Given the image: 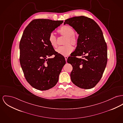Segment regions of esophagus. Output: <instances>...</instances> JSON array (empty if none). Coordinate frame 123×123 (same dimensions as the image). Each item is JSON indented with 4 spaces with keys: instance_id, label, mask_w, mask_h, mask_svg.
Wrapping results in <instances>:
<instances>
[{
    "instance_id": "1",
    "label": "esophagus",
    "mask_w": 123,
    "mask_h": 123,
    "mask_svg": "<svg viewBox=\"0 0 123 123\" xmlns=\"http://www.w3.org/2000/svg\"><path fill=\"white\" fill-rule=\"evenodd\" d=\"M65 59H66V61H67V59L68 58V57L67 56H65Z\"/></svg>"
}]
</instances>
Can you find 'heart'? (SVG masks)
<instances>
[{
  "instance_id": "obj_1",
  "label": "heart",
  "mask_w": 123,
  "mask_h": 123,
  "mask_svg": "<svg viewBox=\"0 0 123 123\" xmlns=\"http://www.w3.org/2000/svg\"><path fill=\"white\" fill-rule=\"evenodd\" d=\"M58 33L61 36L66 37L64 43V44L66 45L59 47L56 50V52L63 56H68L74 50V48L71 44L74 46H76L78 44V39L74 35V30L69 26H64L58 30ZM48 41L52 47H57V37L53 33L49 34L48 37Z\"/></svg>"
}]
</instances>
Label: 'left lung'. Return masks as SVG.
I'll list each match as a JSON object with an SVG mask.
<instances>
[{
  "label": "left lung",
  "mask_w": 123,
  "mask_h": 123,
  "mask_svg": "<svg viewBox=\"0 0 123 123\" xmlns=\"http://www.w3.org/2000/svg\"><path fill=\"white\" fill-rule=\"evenodd\" d=\"M69 24L79 35L74 51L67 62L73 66L72 82L83 89H90L101 80L107 63V46L103 32L93 19L84 16L67 19ZM87 54V56H85ZM84 55L82 59L76 56Z\"/></svg>",
  "instance_id": "1"
}]
</instances>
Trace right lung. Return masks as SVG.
Instances as JSON below:
<instances>
[{"instance_id":"obj_1","label":"right lung","mask_w":123,"mask_h":123,"mask_svg":"<svg viewBox=\"0 0 123 123\" xmlns=\"http://www.w3.org/2000/svg\"><path fill=\"white\" fill-rule=\"evenodd\" d=\"M63 20L49 19L33 20L23 33L19 43V62L28 83L39 90H48L56 85L65 57L55 51L49 44L50 33ZM53 55V58L47 57Z\"/></svg>"}]
</instances>
